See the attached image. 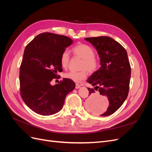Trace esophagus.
<instances>
[{"instance_id": "esophagus-1", "label": "esophagus", "mask_w": 152, "mask_h": 152, "mask_svg": "<svg viewBox=\"0 0 152 152\" xmlns=\"http://www.w3.org/2000/svg\"><path fill=\"white\" fill-rule=\"evenodd\" d=\"M80 87V86L79 84H75V89H79Z\"/></svg>"}]
</instances>
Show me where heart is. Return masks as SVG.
I'll return each mask as SVG.
<instances>
[{
  "instance_id": "heart-1",
  "label": "heart",
  "mask_w": 152,
  "mask_h": 152,
  "mask_svg": "<svg viewBox=\"0 0 152 152\" xmlns=\"http://www.w3.org/2000/svg\"><path fill=\"white\" fill-rule=\"evenodd\" d=\"M73 54L83 59L79 72L70 71L64 73V77L73 82H79L86 79L87 72L93 73L97 71L100 66L99 58L95 56L94 49L86 44H79L72 49ZM70 54L67 50H64L60 56V63L63 68H66L70 63Z\"/></svg>"
}]
</instances>
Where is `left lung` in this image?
<instances>
[{"label": "left lung", "mask_w": 152, "mask_h": 152, "mask_svg": "<svg viewBox=\"0 0 152 152\" xmlns=\"http://www.w3.org/2000/svg\"><path fill=\"white\" fill-rule=\"evenodd\" d=\"M85 39L98 50L102 65L87 80L95 86L94 89L98 93L88 87L90 95L86 100V108L90 112H95L98 108V95L107 96L109 106L101 116H108L121 107L129 93L131 68L127 54L120 43L109 37Z\"/></svg>", "instance_id": "obj_1"}]
</instances>
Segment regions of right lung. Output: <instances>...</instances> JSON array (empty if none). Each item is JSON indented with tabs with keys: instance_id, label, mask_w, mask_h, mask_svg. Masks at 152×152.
Segmentation results:
<instances>
[{
	"instance_id": "obj_1",
	"label": "right lung",
	"mask_w": 152,
	"mask_h": 152,
	"mask_svg": "<svg viewBox=\"0 0 152 152\" xmlns=\"http://www.w3.org/2000/svg\"><path fill=\"white\" fill-rule=\"evenodd\" d=\"M72 39L49 32L40 34L26 46L20 68V90L25 103L35 113L50 115L63 107L66 96L75 88L72 80L50 85L62 72L60 56Z\"/></svg>"
}]
</instances>
